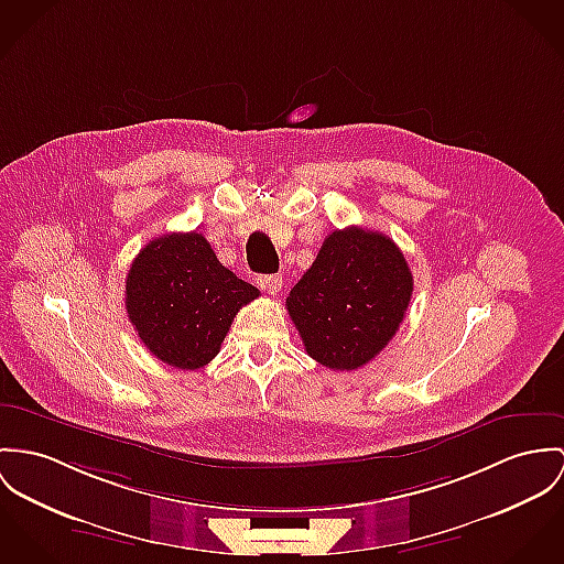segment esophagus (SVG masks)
<instances>
[{
	"label": "esophagus",
	"mask_w": 564,
	"mask_h": 564,
	"mask_svg": "<svg viewBox=\"0 0 564 564\" xmlns=\"http://www.w3.org/2000/svg\"><path fill=\"white\" fill-rule=\"evenodd\" d=\"M260 284L269 295H278L282 291V275H264Z\"/></svg>",
	"instance_id": "obj_1"
}]
</instances>
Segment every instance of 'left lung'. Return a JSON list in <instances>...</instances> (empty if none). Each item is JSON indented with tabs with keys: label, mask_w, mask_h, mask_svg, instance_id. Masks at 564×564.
I'll use <instances>...</instances> for the list:
<instances>
[{
	"label": "left lung",
	"mask_w": 564,
	"mask_h": 564,
	"mask_svg": "<svg viewBox=\"0 0 564 564\" xmlns=\"http://www.w3.org/2000/svg\"><path fill=\"white\" fill-rule=\"evenodd\" d=\"M411 291L413 275L399 246L349 226L323 241L286 310L310 358L332 370H356L399 332Z\"/></svg>",
	"instance_id": "left-lung-1"
}]
</instances>
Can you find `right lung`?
I'll return each mask as SVG.
<instances>
[{"label": "right lung", "mask_w": 564, "mask_h": 564, "mask_svg": "<svg viewBox=\"0 0 564 564\" xmlns=\"http://www.w3.org/2000/svg\"><path fill=\"white\" fill-rule=\"evenodd\" d=\"M258 289L226 269L198 232L153 239L135 257L124 306L144 347L167 366L203 368Z\"/></svg>", "instance_id": "1"}]
</instances>
